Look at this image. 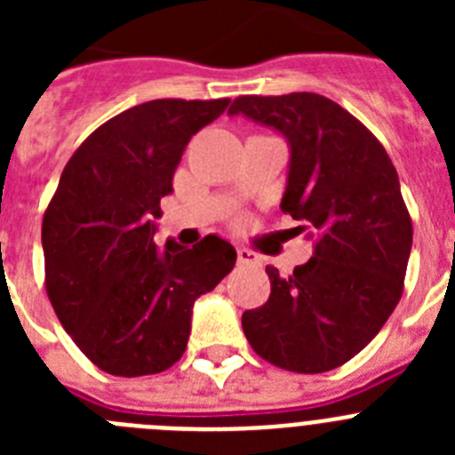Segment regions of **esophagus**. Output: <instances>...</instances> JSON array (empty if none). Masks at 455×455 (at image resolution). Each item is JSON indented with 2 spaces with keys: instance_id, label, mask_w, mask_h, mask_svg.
I'll return each mask as SVG.
<instances>
[{
  "instance_id": "esophagus-1",
  "label": "esophagus",
  "mask_w": 455,
  "mask_h": 455,
  "mask_svg": "<svg viewBox=\"0 0 455 455\" xmlns=\"http://www.w3.org/2000/svg\"><path fill=\"white\" fill-rule=\"evenodd\" d=\"M236 262L239 264H259V255H255L248 248H236Z\"/></svg>"
}]
</instances>
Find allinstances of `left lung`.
Listing matches in <instances>:
<instances>
[{"label":"left lung","mask_w":455,"mask_h":455,"mask_svg":"<svg viewBox=\"0 0 455 455\" xmlns=\"http://www.w3.org/2000/svg\"><path fill=\"white\" fill-rule=\"evenodd\" d=\"M230 114L283 132L291 148L280 209L315 232V257L289 277L267 267L271 296L246 309L252 351L296 373L341 367L367 347L403 293L412 219L383 143L316 92L239 95Z\"/></svg>","instance_id":"left-lung-1"}]
</instances>
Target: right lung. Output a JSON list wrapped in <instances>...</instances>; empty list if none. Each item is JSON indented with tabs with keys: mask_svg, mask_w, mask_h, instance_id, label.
<instances>
[{
	"mask_svg": "<svg viewBox=\"0 0 455 455\" xmlns=\"http://www.w3.org/2000/svg\"><path fill=\"white\" fill-rule=\"evenodd\" d=\"M230 100H152L114 116L66 164L43 216L45 289L79 351L111 376L166 371L187 351L191 307L232 271L235 248L152 239L159 200L193 134Z\"/></svg>",
	"mask_w": 455,
	"mask_h": 455,
	"instance_id": "right-lung-1",
	"label": "right lung"
}]
</instances>
